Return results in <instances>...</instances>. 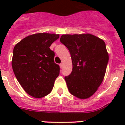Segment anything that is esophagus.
<instances>
[{
  "instance_id": "esophagus-1",
  "label": "esophagus",
  "mask_w": 125,
  "mask_h": 125,
  "mask_svg": "<svg viewBox=\"0 0 125 125\" xmlns=\"http://www.w3.org/2000/svg\"><path fill=\"white\" fill-rule=\"evenodd\" d=\"M59 66H60L61 68H62V67H63V64H62V63H61L60 64H59Z\"/></svg>"
}]
</instances>
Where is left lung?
<instances>
[{
	"instance_id": "1",
	"label": "left lung",
	"mask_w": 125,
	"mask_h": 125,
	"mask_svg": "<svg viewBox=\"0 0 125 125\" xmlns=\"http://www.w3.org/2000/svg\"><path fill=\"white\" fill-rule=\"evenodd\" d=\"M69 50L73 70L65 80L69 91L86 99L96 91L105 75L109 57L105 42L92 34L62 35L60 38Z\"/></svg>"
}]
</instances>
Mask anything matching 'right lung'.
I'll return each instance as SVG.
<instances>
[{
  "label": "right lung",
  "mask_w": 125,
  "mask_h": 125,
  "mask_svg": "<svg viewBox=\"0 0 125 125\" xmlns=\"http://www.w3.org/2000/svg\"><path fill=\"white\" fill-rule=\"evenodd\" d=\"M59 34L39 33L25 37L15 45L12 66L17 81L28 94L36 98L51 92L59 74L55 53L49 47Z\"/></svg>",
  "instance_id": "right-lung-1"
}]
</instances>
